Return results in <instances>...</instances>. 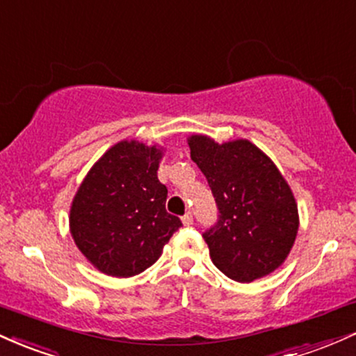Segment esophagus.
<instances>
[{
	"instance_id": "34e87169",
	"label": "esophagus",
	"mask_w": 356,
	"mask_h": 356,
	"mask_svg": "<svg viewBox=\"0 0 356 356\" xmlns=\"http://www.w3.org/2000/svg\"><path fill=\"white\" fill-rule=\"evenodd\" d=\"M182 222L186 224V226H191V224H192V214H191V212H186V214L182 216Z\"/></svg>"
}]
</instances>
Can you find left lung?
Returning <instances> with one entry per match:
<instances>
[{"label": "left lung", "instance_id": "obj_1", "mask_svg": "<svg viewBox=\"0 0 356 356\" xmlns=\"http://www.w3.org/2000/svg\"><path fill=\"white\" fill-rule=\"evenodd\" d=\"M219 209L218 224L202 234L214 266L231 280L251 283L271 275L295 244L300 216L291 187L259 147L246 138H187Z\"/></svg>", "mask_w": 356, "mask_h": 356}]
</instances>
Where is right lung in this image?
<instances>
[{"mask_svg": "<svg viewBox=\"0 0 356 356\" xmlns=\"http://www.w3.org/2000/svg\"><path fill=\"white\" fill-rule=\"evenodd\" d=\"M164 147L120 140L81 181L70 206V234L100 273L130 277L145 271L182 226L165 211L167 187L159 182Z\"/></svg>", "mask_w": 356, "mask_h": 356, "instance_id": "right-lung-1", "label": "right lung"}]
</instances>
